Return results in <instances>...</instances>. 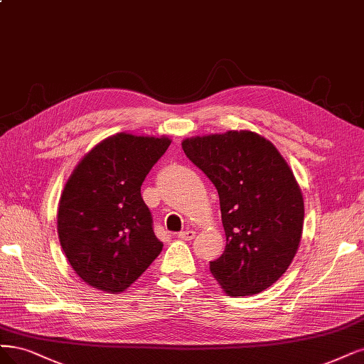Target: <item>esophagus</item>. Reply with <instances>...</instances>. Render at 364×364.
Here are the masks:
<instances>
[{"label": "esophagus", "mask_w": 364, "mask_h": 364, "mask_svg": "<svg viewBox=\"0 0 364 364\" xmlns=\"http://www.w3.org/2000/svg\"><path fill=\"white\" fill-rule=\"evenodd\" d=\"M178 236L181 237V240H183V241H191V240H194L196 232L191 230V229H186V230H182Z\"/></svg>", "instance_id": "34e87169"}]
</instances>
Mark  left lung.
<instances>
[{"label": "left lung", "instance_id": "left-lung-1", "mask_svg": "<svg viewBox=\"0 0 364 364\" xmlns=\"http://www.w3.org/2000/svg\"><path fill=\"white\" fill-rule=\"evenodd\" d=\"M182 149L220 197L225 248L210 272L230 296L268 289L289 268L303 235L304 200L292 170L252 131L191 136Z\"/></svg>", "mask_w": 364, "mask_h": 364}]
</instances>
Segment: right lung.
I'll use <instances>...</instances> for the list:
<instances>
[{"mask_svg": "<svg viewBox=\"0 0 364 364\" xmlns=\"http://www.w3.org/2000/svg\"><path fill=\"white\" fill-rule=\"evenodd\" d=\"M170 143L167 136L119 132L72 171L60 197L57 232L70 267L87 284L123 292L161 253L141 185Z\"/></svg>", "mask_w": 364, "mask_h": 364, "instance_id": "right-lung-1", "label": "right lung"}]
</instances>
